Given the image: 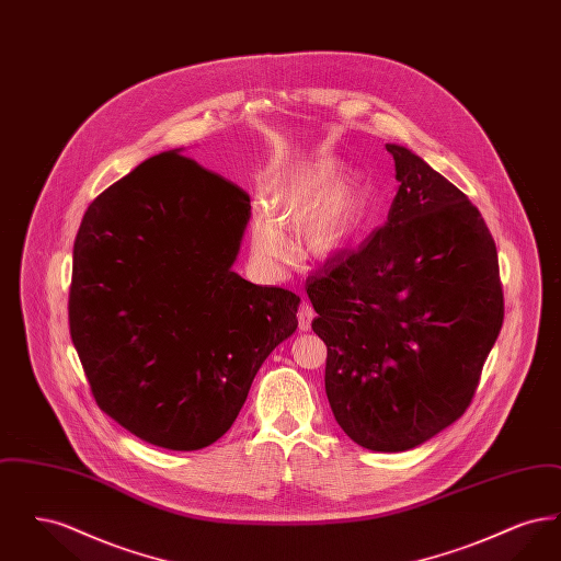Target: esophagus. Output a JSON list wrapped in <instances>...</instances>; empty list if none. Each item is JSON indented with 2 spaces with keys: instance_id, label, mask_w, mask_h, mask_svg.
<instances>
[{
  "instance_id": "obj_1",
  "label": "esophagus",
  "mask_w": 561,
  "mask_h": 561,
  "mask_svg": "<svg viewBox=\"0 0 561 561\" xmlns=\"http://www.w3.org/2000/svg\"><path fill=\"white\" fill-rule=\"evenodd\" d=\"M316 318V311H313V307L309 305V302H302L300 305V309H298V328L302 330V332H309L311 330V321Z\"/></svg>"
}]
</instances>
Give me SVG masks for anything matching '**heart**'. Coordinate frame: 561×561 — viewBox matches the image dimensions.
<instances>
[{"mask_svg":"<svg viewBox=\"0 0 561 561\" xmlns=\"http://www.w3.org/2000/svg\"><path fill=\"white\" fill-rule=\"evenodd\" d=\"M366 206V179L341 161L296 168L271 191L268 208L256 206L252 213V261L267 273L286 267L293 254L286 229H298L296 240L305 259L332 261L355 240Z\"/></svg>","mask_w":561,"mask_h":561,"instance_id":"b5f03b06","label":"heart"}]
</instances>
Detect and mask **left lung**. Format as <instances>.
Returning a JSON list of instances; mask_svg holds the SVG:
<instances>
[{
  "mask_svg": "<svg viewBox=\"0 0 561 561\" xmlns=\"http://www.w3.org/2000/svg\"><path fill=\"white\" fill-rule=\"evenodd\" d=\"M387 222L307 279L336 423L374 453L462 416L503 325L494 240L469 197L401 145Z\"/></svg>",
  "mask_w": 561,
  "mask_h": 561,
  "instance_id": "1",
  "label": "left lung"
}]
</instances>
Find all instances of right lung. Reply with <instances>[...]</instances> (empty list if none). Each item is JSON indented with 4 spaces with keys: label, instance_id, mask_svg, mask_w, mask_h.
Here are the masks:
<instances>
[{
    "label": "right lung",
    "instance_id": "right-lung-1",
    "mask_svg": "<svg viewBox=\"0 0 561 561\" xmlns=\"http://www.w3.org/2000/svg\"><path fill=\"white\" fill-rule=\"evenodd\" d=\"M250 197L172 149L83 214L69 325L94 400L147 444L199 450L240 414L300 296L233 271Z\"/></svg>",
    "mask_w": 561,
    "mask_h": 561
}]
</instances>
